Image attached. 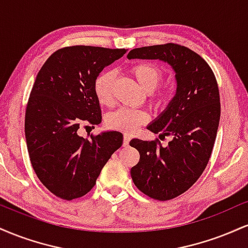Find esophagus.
I'll use <instances>...</instances> for the list:
<instances>
[{"label": "esophagus", "instance_id": "1", "mask_svg": "<svg viewBox=\"0 0 248 248\" xmlns=\"http://www.w3.org/2000/svg\"><path fill=\"white\" fill-rule=\"evenodd\" d=\"M129 141H130V135L128 133H124V146L126 147V146H128V143H129Z\"/></svg>", "mask_w": 248, "mask_h": 248}]
</instances>
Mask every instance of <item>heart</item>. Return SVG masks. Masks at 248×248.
Instances as JSON below:
<instances>
[{"instance_id": "1", "label": "heart", "mask_w": 248, "mask_h": 248, "mask_svg": "<svg viewBox=\"0 0 248 248\" xmlns=\"http://www.w3.org/2000/svg\"><path fill=\"white\" fill-rule=\"evenodd\" d=\"M136 81L140 84L146 92H153L160 85L163 79V71L153 62H138L129 69ZM113 84H114V72L106 70L95 77L93 82L94 94L104 106H109L113 101ZM171 98V92L168 90L162 91L155 98L156 105H166ZM149 118L143 109H130L120 107L113 110L106 116V124L112 129L133 133L140 124H144Z\"/></svg>"}]
</instances>
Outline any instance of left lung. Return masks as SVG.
<instances>
[{
  "label": "left lung",
  "mask_w": 248,
  "mask_h": 248,
  "mask_svg": "<svg viewBox=\"0 0 248 248\" xmlns=\"http://www.w3.org/2000/svg\"><path fill=\"white\" fill-rule=\"evenodd\" d=\"M127 58L158 59L175 72V95L147 126L172 140L167 147L140 139L129 142L140 153L130 169L134 184L154 199H172L195 184L210 160L220 119L217 80L201 56L173 43L133 49Z\"/></svg>",
  "instance_id": "left-lung-1"
}]
</instances>
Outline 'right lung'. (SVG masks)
<instances>
[{
	"mask_svg": "<svg viewBox=\"0 0 248 248\" xmlns=\"http://www.w3.org/2000/svg\"><path fill=\"white\" fill-rule=\"evenodd\" d=\"M126 52L84 45L64 47L47 58L36 77L25 112V139L37 177L57 197L71 201L86 195L122 146L120 132L105 130L88 140L78 129L82 122H101L93 82Z\"/></svg>",
	"mask_w": 248,
	"mask_h": 248,
	"instance_id": "right-lung-1",
	"label": "right lung"
}]
</instances>
